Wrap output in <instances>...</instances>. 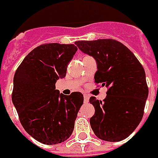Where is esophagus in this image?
Masks as SVG:
<instances>
[{
    "label": "esophagus",
    "mask_w": 158,
    "mask_h": 158,
    "mask_svg": "<svg viewBox=\"0 0 158 158\" xmlns=\"http://www.w3.org/2000/svg\"><path fill=\"white\" fill-rule=\"evenodd\" d=\"M83 98H84V103H88L89 99L88 95H84V96H83Z\"/></svg>",
    "instance_id": "esophagus-1"
}]
</instances>
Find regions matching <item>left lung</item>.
I'll return each mask as SVG.
<instances>
[{
  "label": "left lung",
  "mask_w": 158,
  "mask_h": 158,
  "mask_svg": "<svg viewBox=\"0 0 158 158\" xmlns=\"http://www.w3.org/2000/svg\"><path fill=\"white\" fill-rule=\"evenodd\" d=\"M82 52L98 65L95 82L108 88L104 101L89 98L95 114L89 119L101 140L119 142L128 137L141 122L149 89L145 71L135 54L117 40L76 41Z\"/></svg>",
  "instance_id": "left-lung-1"
}]
</instances>
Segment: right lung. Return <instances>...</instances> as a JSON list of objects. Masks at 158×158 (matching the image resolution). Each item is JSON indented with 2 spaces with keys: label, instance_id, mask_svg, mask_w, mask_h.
Instances as JSON below:
<instances>
[{
  "label": "right lung",
  "instance_id": "right-lung-1",
  "mask_svg": "<svg viewBox=\"0 0 158 158\" xmlns=\"http://www.w3.org/2000/svg\"><path fill=\"white\" fill-rule=\"evenodd\" d=\"M76 51L73 44H44L30 52L15 71L12 102L24 130L41 143L65 142L74 130L83 95L60 94L55 83L66 76Z\"/></svg>",
  "mask_w": 158,
  "mask_h": 158
}]
</instances>
